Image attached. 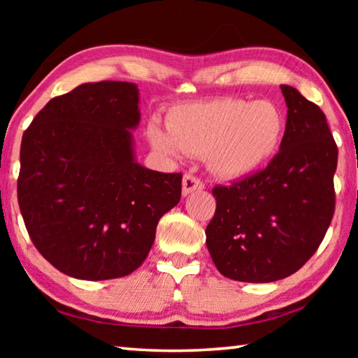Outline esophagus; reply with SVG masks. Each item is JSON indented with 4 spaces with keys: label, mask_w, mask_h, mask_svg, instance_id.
I'll return each instance as SVG.
<instances>
[{
    "label": "esophagus",
    "mask_w": 358,
    "mask_h": 358,
    "mask_svg": "<svg viewBox=\"0 0 358 358\" xmlns=\"http://www.w3.org/2000/svg\"><path fill=\"white\" fill-rule=\"evenodd\" d=\"M196 189H203V183L201 178H197L192 173H185L183 177V196H187Z\"/></svg>",
    "instance_id": "1"
}]
</instances>
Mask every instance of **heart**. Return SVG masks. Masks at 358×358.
I'll list each match as a JSON object with an SVG mask.
<instances>
[{
	"label": "heart",
	"mask_w": 358,
	"mask_h": 358,
	"mask_svg": "<svg viewBox=\"0 0 358 358\" xmlns=\"http://www.w3.org/2000/svg\"><path fill=\"white\" fill-rule=\"evenodd\" d=\"M284 117L270 101L222 96L173 107L167 128L153 121L148 138L161 153L207 156L211 173L240 180L264 167L280 148Z\"/></svg>",
	"instance_id": "b5f03b06"
}]
</instances>
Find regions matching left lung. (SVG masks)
I'll return each instance as SVG.
<instances>
[{"label": "left lung", "mask_w": 358, "mask_h": 358, "mask_svg": "<svg viewBox=\"0 0 358 358\" xmlns=\"http://www.w3.org/2000/svg\"><path fill=\"white\" fill-rule=\"evenodd\" d=\"M286 131L268 166L230 186L216 185V211L205 229L220 273L235 281L271 282L299 271L335 213L338 147L324 112L281 85Z\"/></svg>", "instance_id": "1"}]
</instances>
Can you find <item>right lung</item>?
Instances as JSON below:
<instances>
[{
  "label": "right lung",
  "instance_id": "obj_1",
  "mask_svg": "<svg viewBox=\"0 0 358 358\" xmlns=\"http://www.w3.org/2000/svg\"><path fill=\"white\" fill-rule=\"evenodd\" d=\"M138 121L136 85L104 80L50 99L23 132L19 207L36 250L64 275L132 273L180 202L183 175L134 161Z\"/></svg>",
  "mask_w": 358,
  "mask_h": 358
}]
</instances>
